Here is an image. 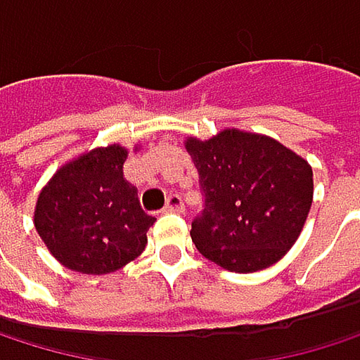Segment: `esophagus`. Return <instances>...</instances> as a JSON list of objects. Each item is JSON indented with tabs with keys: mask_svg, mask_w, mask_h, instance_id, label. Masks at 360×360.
I'll list each match as a JSON object with an SVG mask.
<instances>
[{
	"mask_svg": "<svg viewBox=\"0 0 360 360\" xmlns=\"http://www.w3.org/2000/svg\"><path fill=\"white\" fill-rule=\"evenodd\" d=\"M164 211H166V213H181V211H184V200H181V196H179V194H170V196L166 198Z\"/></svg>",
	"mask_w": 360,
	"mask_h": 360,
	"instance_id": "34e87169",
	"label": "esophagus"
}]
</instances>
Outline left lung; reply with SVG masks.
I'll use <instances>...</instances> for the list:
<instances>
[{"label":"left lung","mask_w":360,"mask_h":360,"mask_svg":"<svg viewBox=\"0 0 360 360\" xmlns=\"http://www.w3.org/2000/svg\"><path fill=\"white\" fill-rule=\"evenodd\" d=\"M205 192L192 224L196 250L233 273L273 266L297 243L314 200L307 160L279 141L226 127L209 141L186 139Z\"/></svg>","instance_id":"obj_1"}]
</instances>
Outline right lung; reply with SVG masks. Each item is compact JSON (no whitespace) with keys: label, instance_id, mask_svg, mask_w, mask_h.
Wrapping results in <instances>:
<instances>
[{"label":"right lung","instance_id":"1","mask_svg":"<svg viewBox=\"0 0 360 360\" xmlns=\"http://www.w3.org/2000/svg\"><path fill=\"white\" fill-rule=\"evenodd\" d=\"M127 153L121 145L89 149L59 166L40 190L34 226L65 269L106 275L145 252L155 217L123 179Z\"/></svg>","mask_w":360,"mask_h":360}]
</instances>
